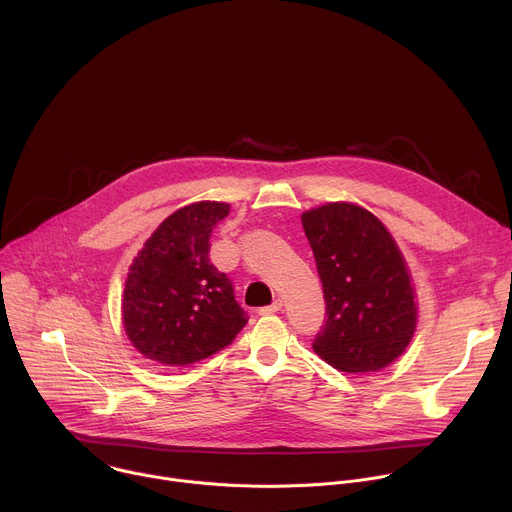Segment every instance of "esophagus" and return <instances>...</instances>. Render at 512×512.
Instances as JSON below:
<instances>
[{
  "mask_svg": "<svg viewBox=\"0 0 512 512\" xmlns=\"http://www.w3.org/2000/svg\"><path fill=\"white\" fill-rule=\"evenodd\" d=\"M281 306H283V302L281 300H273V304H269V306H265V308H259V314H273V312H279L281 310Z\"/></svg>",
  "mask_w": 512,
  "mask_h": 512,
  "instance_id": "1",
  "label": "esophagus"
}]
</instances>
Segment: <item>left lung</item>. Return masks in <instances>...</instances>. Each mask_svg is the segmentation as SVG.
<instances>
[{
  "instance_id": "left-lung-1",
  "label": "left lung",
  "mask_w": 512,
  "mask_h": 512,
  "mask_svg": "<svg viewBox=\"0 0 512 512\" xmlns=\"http://www.w3.org/2000/svg\"><path fill=\"white\" fill-rule=\"evenodd\" d=\"M324 289L326 316L312 346L342 373H375L411 342L417 308L409 271L375 214L332 202L302 214Z\"/></svg>"
}]
</instances>
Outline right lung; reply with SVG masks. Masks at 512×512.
Listing matches in <instances>:
<instances>
[{"label":"right lung","mask_w":512,"mask_h":512,"mask_svg":"<svg viewBox=\"0 0 512 512\" xmlns=\"http://www.w3.org/2000/svg\"><path fill=\"white\" fill-rule=\"evenodd\" d=\"M227 214L225 202L188 204L133 259L121 312L131 344L145 358L186 367L229 346L247 324L229 275L208 257L212 229Z\"/></svg>","instance_id":"1"}]
</instances>
